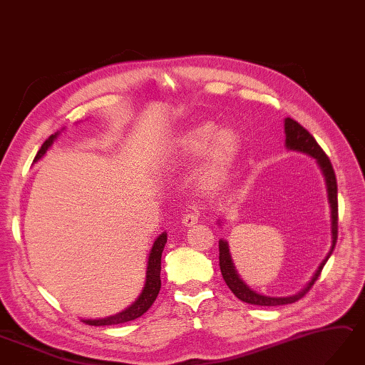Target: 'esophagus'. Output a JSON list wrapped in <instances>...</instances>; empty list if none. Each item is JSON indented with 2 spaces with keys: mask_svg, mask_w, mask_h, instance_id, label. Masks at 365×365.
<instances>
[{
  "mask_svg": "<svg viewBox=\"0 0 365 365\" xmlns=\"http://www.w3.org/2000/svg\"><path fill=\"white\" fill-rule=\"evenodd\" d=\"M198 221H200V213H196V212H187L182 216V224L185 225V227H192V225Z\"/></svg>",
  "mask_w": 365,
  "mask_h": 365,
  "instance_id": "obj_1",
  "label": "esophagus"
}]
</instances>
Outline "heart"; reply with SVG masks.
Here are the masks:
<instances>
[{"instance_id": "b5f03b06", "label": "heart", "mask_w": 365, "mask_h": 365, "mask_svg": "<svg viewBox=\"0 0 365 365\" xmlns=\"http://www.w3.org/2000/svg\"><path fill=\"white\" fill-rule=\"evenodd\" d=\"M241 150L240 135L233 129H221L213 123H202L184 132L176 141V160L192 163L205 155L202 181L218 185L227 180Z\"/></svg>"}]
</instances>
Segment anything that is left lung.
I'll return each instance as SVG.
<instances>
[{
  "mask_svg": "<svg viewBox=\"0 0 365 365\" xmlns=\"http://www.w3.org/2000/svg\"><path fill=\"white\" fill-rule=\"evenodd\" d=\"M285 145H287V149H290V150H297V152H302V153H307V155L313 156V158L317 160L318 164L321 165L324 176H326L329 202L331 207V238H333L331 249H330L329 255L326 256V259L321 262L317 273L313 274V278L307 284V287H305L302 292L293 294V297H287V298H272V297H264V294L253 292L242 282V279L238 277V273H236V270L233 267V262H232L230 253H229V245H227V242L221 240L220 241V269H221L222 278H224L225 284H227V287L233 292L235 297L247 304L270 305V307H273V305L292 304V302H297L298 299H301L304 294L312 289L314 281L319 278L324 265H326L327 259L330 258V255L334 249V245H336V240H338V184H336V175H334L333 165L329 160V156L321 149V145L317 143V140H314L313 135L307 129H304V127L298 121L292 120V118H285Z\"/></svg>",
  "mask_w": 365,
  "mask_h": 365,
  "instance_id": "obj_1",
  "label": "left lung"
}]
</instances>
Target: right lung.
Returning <instances> with one entry per match:
<instances>
[{
	"mask_svg": "<svg viewBox=\"0 0 365 365\" xmlns=\"http://www.w3.org/2000/svg\"><path fill=\"white\" fill-rule=\"evenodd\" d=\"M56 135L58 133L51 135L43 143L41 149L38 150V153L35 156V161L41 158L48 147L52 145ZM165 242H167V235L165 233L160 235L158 238H156L153 247L150 250L149 264H147L145 285H144V289H143L140 297H138V299L130 305L129 309L123 310L121 313H116V314H113V317H109V318L83 319V322L88 324V326H116V324H124V322H129V321H133L136 318L143 317V314L152 307V304L155 302L156 297H158L160 289H161V255H163Z\"/></svg>",
	"mask_w": 365,
	"mask_h": 365,
	"instance_id": "add662e5",
	"label": "right lung"
}]
</instances>
